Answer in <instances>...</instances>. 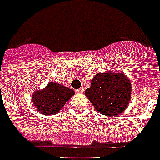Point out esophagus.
Instances as JSON below:
<instances>
[{
	"label": "esophagus",
	"instance_id": "obj_1",
	"mask_svg": "<svg viewBox=\"0 0 160 160\" xmlns=\"http://www.w3.org/2000/svg\"><path fill=\"white\" fill-rule=\"evenodd\" d=\"M83 91H84V88H78V89L77 90V93H83Z\"/></svg>",
	"mask_w": 160,
	"mask_h": 160
}]
</instances>
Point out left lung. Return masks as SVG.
Here are the masks:
<instances>
[{"mask_svg":"<svg viewBox=\"0 0 160 160\" xmlns=\"http://www.w3.org/2000/svg\"><path fill=\"white\" fill-rule=\"evenodd\" d=\"M85 95L98 113L112 116L124 112L130 103L132 82L124 73L98 72Z\"/></svg>","mask_w":160,"mask_h":160,"instance_id":"obj_1","label":"left lung"}]
</instances>
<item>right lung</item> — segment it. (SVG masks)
<instances>
[{"mask_svg":"<svg viewBox=\"0 0 160 160\" xmlns=\"http://www.w3.org/2000/svg\"><path fill=\"white\" fill-rule=\"evenodd\" d=\"M75 92L70 88L50 82L43 89L35 90L32 95V102L36 110L44 116H53L61 111L63 106Z\"/></svg>","mask_w":160,"mask_h":160,"instance_id":"right-lung-1","label":"right lung"}]
</instances>
